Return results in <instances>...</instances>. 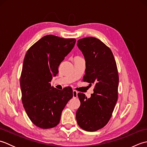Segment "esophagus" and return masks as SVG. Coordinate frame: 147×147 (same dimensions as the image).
Listing matches in <instances>:
<instances>
[{
    "instance_id": "1",
    "label": "esophagus",
    "mask_w": 147,
    "mask_h": 147,
    "mask_svg": "<svg viewBox=\"0 0 147 147\" xmlns=\"http://www.w3.org/2000/svg\"><path fill=\"white\" fill-rule=\"evenodd\" d=\"M73 98H76L78 96V92L76 91V90H73Z\"/></svg>"
}]
</instances>
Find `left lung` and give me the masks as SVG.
<instances>
[{"label":"left lung","instance_id":"8db88e82","mask_svg":"<svg viewBox=\"0 0 147 147\" xmlns=\"http://www.w3.org/2000/svg\"><path fill=\"white\" fill-rule=\"evenodd\" d=\"M77 46L86 62L83 81L95 84V88L89 98L83 93H78L81 104L76 114V121L84 130L95 131L107 124L117 100V65L111 50L98 38L80 39Z\"/></svg>","mask_w":147,"mask_h":147}]
</instances>
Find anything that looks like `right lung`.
Segmentation results:
<instances>
[{"label":"right lung","instance_id":"1","mask_svg":"<svg viewBox=\"0 0 147 147\" xmlns=\"http://www.w3.org/2000/svg\"><path fill=\"white\" fill-rule=\"evenodd\" d=\"M75 43L74 38L46 35L31 47L24 57L20 78L22 102L31 121L40 128L57 126L62 110L73 97L71 87L59 90L50 82Z\"/></svg>","mask_w":147,"mask_h":147}]
</instances>
